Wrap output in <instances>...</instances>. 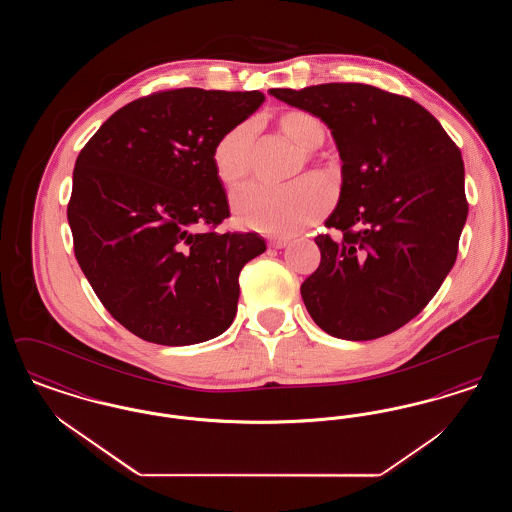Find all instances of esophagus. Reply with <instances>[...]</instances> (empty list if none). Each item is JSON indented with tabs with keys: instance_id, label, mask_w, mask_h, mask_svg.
I'll list each match as a JSON object with an SVG mask.
<instances>
[{
	"instance_id": "1",
	"label": "esophagus",
	"mask_w": 512,
	"mask_h": 512,
	"mask_svg": "<svg viewBox=\"0 0 512 512\" xmlns=\"http://www.w3.org/2000/svg\"><path fill=\"white\" fill-rule=\"evenodd\" d=\"M268 245L274 247V249H282V247L288 245V240H286V238H270Z\"/></svg>"
}]
</instances>
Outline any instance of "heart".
Segmentation results:
<instances>
[{
  "mask_svg": "<svg viewBox=\"0 0 512 512\" xmlns=\"http://www.w3.org/2000/svg\"><path fill=\"white\" fill-rule=\"evenodd\" d=\"M278 126L305 159L324 144V122L307 111H288L278 119ZM255 122H240L226 130L213 147V169L226 188L244 182L255 165ZM328 192L315 178H301L286 186L249 184L232 199L234 215L245 228H253L270 236H293L318 219L328 207Z\"/></svg>",
  "mask_w": 512,
  "mask_h": 512,
  "instance_id": "heart-1",
  "label": "heart"
}]
</instances>
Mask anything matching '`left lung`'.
<instances>
[{
    "instance_id": "left-lung-1",
    "label": "left lung",
    "mask_w": 512,
    "mask_h": 512,
    "mask_svg": "<svg viewBox=\"0 0 512 512\" xmlns=\"http://www.w3.org/2000/svg\"><path fill=\"white\" fill-rule=\"evenodd\" d=\"M324 122L340 151L341 192L301 284L318 326L340 340L388 336L413 320L455 265L468 203L461 149L422 105L368 84L272 88Z\"/></svg>"
}]
</instances>
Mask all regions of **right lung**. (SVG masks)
<instances>
[{
  "label": "right lung",
  "instance_id": "right-lung-1",
  "mask_svg": "<svg viewBox=\"0 0 512 512\" xmlns=\"http://www.w3.org/2000/svg\"><path fill=\"white\" fill-rule=\"evenodd\" d=\"M263 101L257 90L159 92L124 105L80 151L67 211L74 255L138 338L192 345L234 322L238 276L267 244L213 230L230 209L211 155Z\"/></svg>",
  "mask_w": 512,
  "mask_h": 512
}]
</instances>
